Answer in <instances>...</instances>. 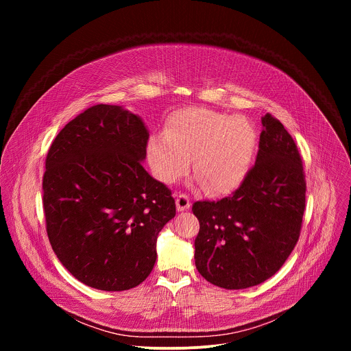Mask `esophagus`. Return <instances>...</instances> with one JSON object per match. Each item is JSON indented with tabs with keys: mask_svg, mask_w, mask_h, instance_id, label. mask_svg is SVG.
<instances>
[{
	"mask_svg": "<svg viewBox=\"0 0 351 351\" xmlns=\"http://www.w3.org/2000/svg\"><path fill=\"white\" fill-rule=\"evenodd\" d=\"M176 208H178V211H186V210H189L190 208V198H189V195L187 194H179L178 197H176Z\"/></svg>",
	"mask_w": 351,
	"mask_h": 351,
	"instance_id": "obj_1",
	"label": "esophagus"
}]
</instances>
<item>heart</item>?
Listing matches in <instances>:
<instances>
[{
    "label": "heart",
    "mask_w": 351,
    "mask_h": 351,
    "mask_svg": "<svg viewBox=\"0 0 351 351\" xmlns=\"http://www.w3.org/2000/svg\"><path fill=\"white\" fill-rule=\"evenodd\" d=\"M258 132L244 115H228L206 108L175 112L164 133L147 143V158L154 176L171 184L190 171L208 194L236 189L252 168Z\"/></svg>",
    "instance_id": "1"
}]
</instances>
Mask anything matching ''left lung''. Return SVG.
I'll use <instances>...</instances> for the list:
<instances>
[{
    "instance_id": "left-lung-1",
    "label": "left lung",
    "mask_w": 351,
    "mask_h": 351,
    "mask_svg": "<svg viewBox=\"0 0 351 351\" xmlns=\"http://www.w3.org/2000/svg\"><path fill=\"white\" fill-rule=\"evenodd\" d=\"M254 167L240 187L218 202H195L199 222L195 268L223 289H247L275 275L300 237L306 176L297 145L267 114Z\"/></svg>"
}]
</instances>
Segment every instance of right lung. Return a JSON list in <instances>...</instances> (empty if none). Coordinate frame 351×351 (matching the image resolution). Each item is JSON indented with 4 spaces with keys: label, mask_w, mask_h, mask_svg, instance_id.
I'll return each instance as SVG.
<instances>
[{
    "label": "right lung",
    "mask_w": 351,
    "mask_h": 351,
    "mask_svg": "<svg viewBox=\"0 0 351 351\" xmlns=\"http://www.w3.org/2000/svg\"><path fill=\"white\" fill-rule=\"evenodd\" d=\"M148 130L119 106L87 108L57 134L45 158L47 234L82 283L129 290L153 271L157 237L176 214L171 190L143 168Z\"/></svg>",
    "instance_id": "add662e5"
}]
</instances>
